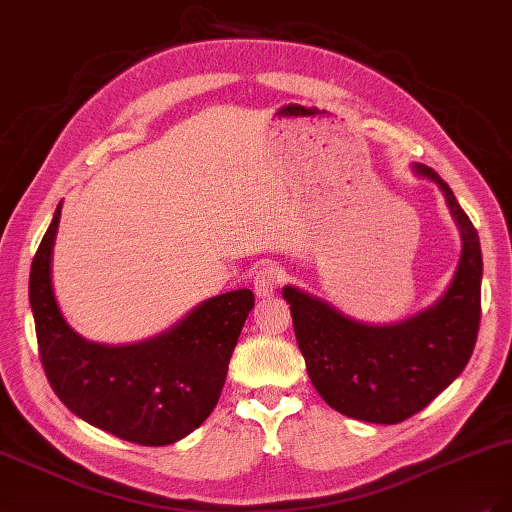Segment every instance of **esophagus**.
I'll return each mask as SVG.
<instances>
[{"instance_id":"obj_1","label":"esophagus","mask_w":512,"mask_h":512,"mask_svg":"<svg viewBox=\"0 0 512 512\" xmlns=\"http://www.w3.org/2000/svg\"><path fill=\"white\" fill-rule=\"evenodd\" d=\"M286 280V273L282 271V267H275V265H262L258 267V271L254 273V292L258 299H267L271 294L280 288Z\"/></svg>"}]
</instances>
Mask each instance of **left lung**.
<instances>
[{"label":"left lung","mask_w":512,"mask_h":512,"mask_svg":"<svg viewBox=\"0 0 512 512\" xmlns=\"http://www.w3.org/2000/svg\"><path fill=\"white\" fill-rule=\"evenodd\" d=\"M416 175L440 185L461 230V258L444 297L425 312L389 327H371L286 286L292 327L314 389L356 421L395 425L429 406L468 365L480 324L478 232L436 170Z\"/></svg>","instance_id":"obj_1"}]
</instances>
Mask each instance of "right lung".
Here are the masks:
<instances>
[{"label": "right lung", "instance_id": "right-lung-1", "mask_svg": "<svg viewBox=\"0 0 512 512\" xmlns=\"http://www.w3.org/2000/svg\"><path fill=\"white\" fill-rule=\"evenodd\" d=\"M59 215L61 203L29 271L38 352L55 395L83 421L121 440L166 446L185 438L218 404L254 292L241 288L200 303L173 329L143 344L85 342L68 327L53 294Z\"/></svg>", "mask_w": 512, "mask_h": 512}]
</instances>
